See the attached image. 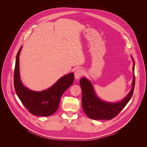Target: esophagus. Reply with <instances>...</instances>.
Wrapping results in <instances>:
<instances>
[{"mask_svg":"<svg viewBox=\"0 0 147 147\" xmlns=\"http://www.w3.org/2000/svg\"><path fill=\"white\" fill-rule=\"evenodd\" d=\"M84 73V70H83V69H78V70L76 71V72H75V73H74L75 78H76V79H79L80 77H82V76H83Z\"/></svg>","mask_w":147,"mask_h":147,"instance_id":"obj_1","label":"esophagus"}]
</instances>
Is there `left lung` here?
Instances as JSON below:
<instances>
[{"label":"left lung","instance_id":"1","mask_svg":"<svg viewBox=\"0 0 147 147\" xmlns=\"http://www.w3.org/2000/svg\"><path fill=\"white\" fill-rule=\"evenodd\" d=\"M132 58L134 62L133 86L128 95L121 102L110 103L101 101L96 95L90 82L85 78H83L80 80L79 84L82 90L83 109L89 118L95 120H110L115 117L126 106L133 95L135 85V64L132 57Z\"/></svg>","mask_w":147,"mask_h":147}]
</instances>
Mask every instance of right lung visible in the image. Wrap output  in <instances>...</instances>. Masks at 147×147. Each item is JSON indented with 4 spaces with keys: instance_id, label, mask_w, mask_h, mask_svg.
I'll return each instance as SVG.
<instances>
[{
    "instance_id": "obj_1",
    "label": "right lung",
    "mask_w": 147,
    "mask_h": 147,
    "mask_svg": "<svg viewBox=\"0 0 147 147\" xmlns=\"http://www.w3.org/2000/svg\"><path fill=\"white\" fill-rule=\"evenodd\" d=\"M22 46L16 58L14 69L15 90L22 104L33 115L49 116L57 110L63 93L73 84L74 73H71L59 79L49 89L42 91H34L24 86L20 78L19 55Z\"/></svg>"
}]
</instances>
